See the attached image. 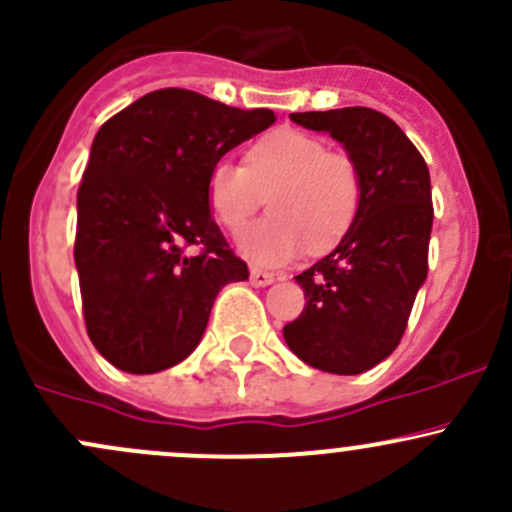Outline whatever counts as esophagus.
<instances>
[{"label":"esophagus","mask_w":512,"mask_h":512,"mask_svg":"<svg viewBox=\"0 0 512 512\" xmlns=\"http://www.w3.org/2000/svg\"><path fill=\"white\" fill-rule=\"evenodd\" d=\"M250 282L255 284V287H267V284L274 282V274L262 272V270H257V267H252V270H250Z\"/></svg>","instance_id":"1"}]
</instances>
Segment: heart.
<instances>
[{"label":"heart","mask_w":512,"mask_h":512,"mask_svg":"<svg viewBox=\"0 0 512 512\" xmlns=\"http://www.w3.org/2000/svg\"><path fill=\"white\" fill-rule=\"evenodd\" d=\"M265 196L272 213L242 230L238 250L257 267H282L304 250H331L351 230L363 179L343 149L301 129H274L247 149L245 166L218 159L206 181L208 208L228 230H240Z\"/></svg>","instance_id":"obj_1"}]
</instances>
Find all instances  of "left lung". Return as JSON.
Returning a JSON list of instances; mask_svg holds the SVG:
<instances>
[{
  "instance_id": "obj_1",
  "label": "left lung",
  "mask_w": 512,
  "mask_h": 512,
  "mask_svg": "<svg viewBox=\"0 0 512 512\" xmlns=\"http://www.w3.org/2000/svg\"><path fill=\"white\" fill-rule=\"evenodd\" d=\"M289 117L343 144L360 169L363 196L341 242L294 277L306 306L284 326V341L311 368L358 375L395 351L427 279L429 169L407 134L370 107Z\"/></svg>"
}]
</instances>
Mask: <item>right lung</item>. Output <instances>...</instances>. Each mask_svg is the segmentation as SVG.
<instances>
[{"instance_id":"1","label":"right lung","mask_w":512,"mask_h":512,"mask_svg":"<svg viewBox=\"0 0 512 512\" xmlns=\"http://www.w3.org/2000/svg\"><path fill=\"white\" fill-rule=\"evenodd\" d=\"M274 120L272 110L164 88L95 134L78 188L75 267L88 336L115 368L149 375L181 363L220 289L250 277L215 225L206 181L215 161Z\"/></svg>"}]
</instances>
